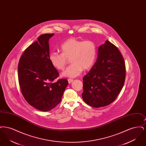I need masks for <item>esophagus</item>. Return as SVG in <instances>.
<instances>
[{"mask_svg":"<svg viewBox=\"0 0 146 146\" xmlns=\"http://www.w3.org/2000/svg\"><path fill=\"white\" fill-rule=\"evenodd\" d=\"M73 81V80L72 79H68V83L69 84L71 83Z\"/></svg>","mask_w":146,"mask_h":146,"instance_id":"obj_1","label":"esophagus"}]
</instances>
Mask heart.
I'll return each mask as SVG.
<instances>
[{"mask_svg":"<svg viewBox=\"0 0 146 146\" xmlns=\"http://www.w3.org/2000/svg\"><path fill=\"white\" fill-rule=\"evenodd\" d=\"M61 54L51 52L49 60L54 67L63 70L70 58L72 63L64 70L61 76L75 78L81 74L83 70H89L95 62L97 50L95 44L91 40L82 41L70 38L63 42L60 47Z\"/></svg>","mask_w":146,"mask_h":146,"instance_id":"heart-1","label":"heart"}]
</instances>
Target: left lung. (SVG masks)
<instances>
[{"instance_id":"8db88e82","label":"left lung","mask_w":146,"mask_h":146,"mask_svg":"<svg viewBox=\"0 0 146 146\" xmlns=\"http://www.w3.org/2000/svg\"><path fill=\"white\" fill-rule=\"evenodd\" d=\"M125 72L123 56L106 40L98 47L96 62L83 78L84 101L96 108L111 104L123 87Z\"/></svg>"}]
</instances>
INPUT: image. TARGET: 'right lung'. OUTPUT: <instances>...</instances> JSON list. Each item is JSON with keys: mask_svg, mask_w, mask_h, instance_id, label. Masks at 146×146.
<instances>
[{"mask_svg": "<svg viewBox=\"0 0 146 146\" xmlns=\"http://www.w3.org/2000/svg\"><path fill=\"white\" fill-rule=\"evenodd\" d=\"M44 34L25 50L20 59L18 76L22 94L26 101L42 111L51 110L61 101L68 82L61 79L52 82L59 73L49 60V39Z\"/></svg>", "mask_w": 146, "mask_h": 146, "instance_id": "right-lung-1", "label": "right lung"}]
</instances>
